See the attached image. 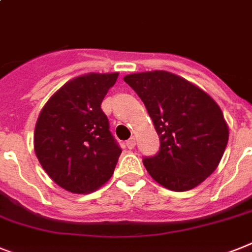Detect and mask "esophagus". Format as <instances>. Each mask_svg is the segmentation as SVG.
Here are the masks:
<instances>
[{
	"mask_svg": "<svg viewBox=\"0 0 252 252\" xmlns=\"http://www.w3.org/2000/svg\"><path fill=\"white\" fill-rule=\"evenodd\" d=\"M126 147H128V149H133V147L136 146V138H134V137H130L129 140L126 141Z\"/></svg>",
	"mask_w": 252,
	"mask_h": 252,
	"instance_id": "esophagus-1",
	"label": "esophagus"
}]
</instances>
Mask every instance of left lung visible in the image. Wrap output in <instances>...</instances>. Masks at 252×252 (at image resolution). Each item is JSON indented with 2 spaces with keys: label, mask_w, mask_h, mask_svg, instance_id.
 Instances as JSON below:
<instances>
[{
  "label": "left lung",
  "mask_w": 252,
  "mask_h": 252,
  "mask_svg": "<svg viewBox=\"0 0 252 252\" xmlns=\"http://www.w3.org/2000/svg\"><path fill=\"white\" fill-rule=\"evenodd\" d=\"M124 81L145 103L160 141L158 153L144 158L149 175L173 191L203 183L221 160L229 138L218 103L167 71L132 73Z\"/></svg>",
  "instance_id": "left-lung-1"
}]
</instances>
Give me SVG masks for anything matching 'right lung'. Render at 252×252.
Masks as SVG:
<instances>
[{"mask_svg": "<svg viewBox=\"0 0 252 252\" xmlns=\"http://www.w3.org/2000/svg\"><path fill=\"white\" fill-rule=\"evenodd\" d=\"M119 73H88L66 83L41 110L34 153L55 184L85 194L111 179L122 149L101 105Z\"/></svg>", "mask_w": 252, "mask_h": 252, "instance_id": "right-lung-1", "label": "right lung"}]
</instances>
